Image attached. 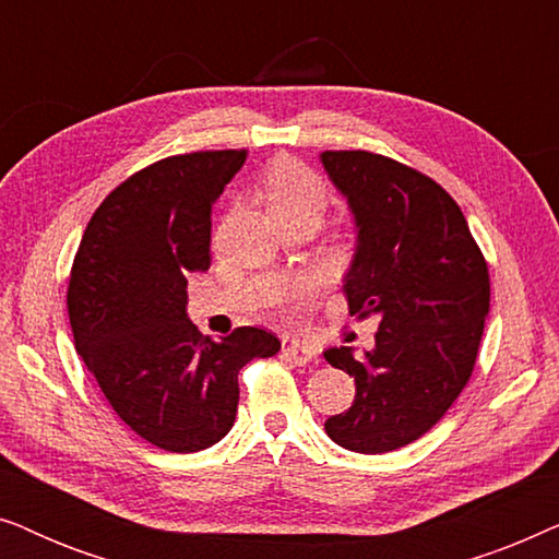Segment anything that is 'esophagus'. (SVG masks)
Instances as JSON below:
<instances>
[{
	"label": "esophagus",
	"mask_w": 559,
	"mask_h": 559,
	"mask_svg": "<svg viewBox=\"0 0 559 559\" xmlns=\"http://www.w3.org/2000/svg\"><path fill=\"white\" fill-rule=\"evenodd\" d=\"M316 346H310L308 341H302V338H282V358H285V361H289V364H295V366H305V364H310V361H316Z\"/></svg>",
	"instance_id": "obj_1"
}]
</instances>
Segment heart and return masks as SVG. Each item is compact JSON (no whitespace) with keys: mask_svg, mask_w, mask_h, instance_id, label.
I'll list each match as a JSON object with an SVG mask.
<instances>
[{"mask_svg":"<svg viewBox=\"0 0 559 559\" xmlns=\"http://www.w3.org/2000/svg\"><path fill=\"white\" fill-rule=\"evenodd\" d=\"M266 209L277 221H287L295 216H316L325 211L328 188L320 175L310 170L308 165L297 159H277L262 180ZM310 285H297L287 297L289 300H302L308 297Z\"/></svg>","mask_w":559,"mask_h":559,"instance_id":"b5f03b06","label":"heart"}]
</instances>
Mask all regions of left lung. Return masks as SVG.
I'll return each mask as SVG.
<instances>
[{
	"instance_id": "1",
	"label": "left lung",
	"mask_w": 559,
	"mask_h": 559,
	"mask_svg": "<svg viewBox=\"0 0 559 559\" xmlns=\"http://www.w3.org/2000/svg\"><path fill=\"white\" fill-rule=\"evenodd\" d=\"M346 198L356 254L343 277L350 316L379 318L371 350L328 348L356 381L325 432L354 453H389L438 425L468 384L491 302L488 266L457 203L427 175L364 150L323 152Z\"/></svg>"
}]
</instances>
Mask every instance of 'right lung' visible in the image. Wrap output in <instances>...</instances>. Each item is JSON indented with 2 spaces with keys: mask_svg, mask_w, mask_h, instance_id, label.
Masks as SVG:
<instances>
[{
  "mask_svg": "<svg viewBox=\"0 0 559 559\" xmlns=\"http://www.w3.org/2000/svg\"><path fill=\"white\" fill-rule=\"evenodd\" d=\"M247 150L175 155L114 188L91 216L68 282L79 356L142 440L198 453L224 438L239 371L280 341L236 328L213 341L188 318V274L211 266V211Z\"/></svg>",
  "mask_w": 559,
  "mask_h": 559,
  "instance_id": "right-lung-1",
  "label": "right lung"
}]
</instances>
